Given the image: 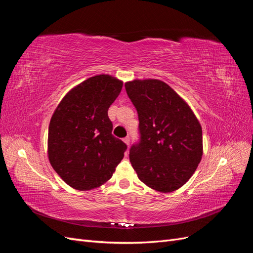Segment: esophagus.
Returning <instances> with one entry per match:
<instances>
[{"instance_id": "esophagus-1", "label": "esophagus", "mask_w": 253, "mask_h": 253, "mask_svg": "<svg viewBox=\"0 0 253 253\" xmlns=\"http://www.w3.org/2000/svg\"><path fill=\"white\" fill-rule=\"evenodd\" d=\"M124 141H125V143H126V145H129V137H128V136L126 137V138H124Z\"/></svg>"}]
</instances>
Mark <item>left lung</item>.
I'll list each match as a JSON object with an SVG mask.
<instances>
[{
	"label": "left lung",
	"instance_id": "obj_1",
	"mask_svg": "<svg viewBox=\"0 0 253 253\" xmlns=\"http://www.w3.org/2000/svg\"><path fill=\"white\" fill-rule=\"evenodd\" d=\"M138 113L139 142L129 149L138 178L159 192L179 189L203 156L202 126L190 106L167 83L156 79L125 84Z\"/></svg>",
	"mask_w": 253,
	"mask_h": 253
}]
</instances>
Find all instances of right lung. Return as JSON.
Segmentation results:
<instances>
[{"label":"right lung","mask_w":253,"mask_h":253,"mask_svg":"<svg viewBox=\"0 0 253 253\" xmlns=\"http://www.w3.org/2000/svg\"><path fill=\"white\" fill-rule=\"evenodd\" d=\"M122 81L99 75L71 89L48 127V158L61 178L80 191L108 181L125 156L126 144L113 136L108 116Z\"/></svg>","instance_id":"obj_1"}]
</instances>
